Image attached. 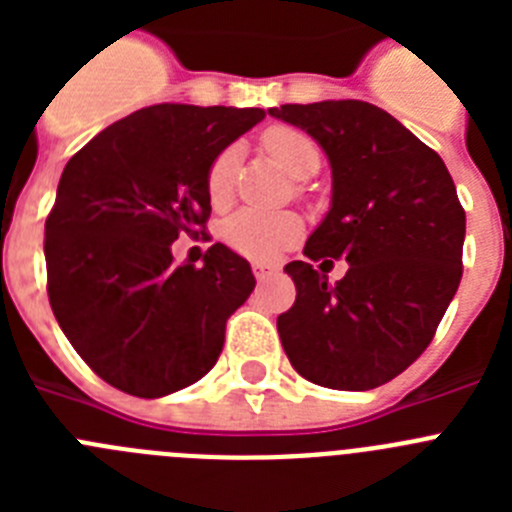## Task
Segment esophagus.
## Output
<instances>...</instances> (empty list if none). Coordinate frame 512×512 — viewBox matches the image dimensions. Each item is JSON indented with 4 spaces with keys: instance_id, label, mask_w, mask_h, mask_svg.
I'll list each match as a JSON object with an SVG mask.
<instances>
[{
    "instance_id": "1",
    "label": "esophagus",
    "mask_w": 512,
    "mask_h": 512,
    "mask_svg": "<svg viewBox=\"0 0 512 512\" xmlns=\"http://www.w3.org/2000/svg\"><path fill=\"white\" fill-rule=\"evenodd\" d=\"M277 266L269 264V261H253V274H256V279L259 282H266V279H271L274 274H277Z\"/></svg>"
}]
</instances>
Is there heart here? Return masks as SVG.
Masks as SVG:
<instances>
[{
    "mask_svg": "<svg viewBox=\"0 0 512 512\" xmlns=\"http://www.w3.org/2000/svg\"><path fill=\"white\" fill-rule=\"evenodd\" d=\"M264 148L269 156L295 179H307L318 171L320 166V148L318 143L307 133L287 125H277L264 133ZM238 148L230 146L217 153V158L210 164L207 171V194L212 202H225L233 187V174L238 166ZM302 223L300 217L292 212H256L243 210L233 215L225 223V241L235 251L246 253V256H274L284 246L297 241Z\"/></svg>",
    "mask_w": 512,
    "mask_h": 512,
    "instance_id": "obj_1",
    "label": "heart"
}]
</instances>
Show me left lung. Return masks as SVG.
<instances>
[{
  "mask_svg": "<svg viewBox=\"0 0 512 512\" xmlns=\"http://www.w3.org/2000/svg\"><path fill=\"white\" fill-rule=\"evenodd\" d=\"M328 156L330 210L305 256L284 266L295 305L277 318L289 364L330 390H374L433 341L461 282L467 215L436 151L390 112L359 99L271 107ZM328 258L349 271L327 282Z\"/></svg>",
  "mask_w": 512,
  "mask_h": 512,
  "instance_id": "obj_1",
  "label": "left lung"
}]
</instances>
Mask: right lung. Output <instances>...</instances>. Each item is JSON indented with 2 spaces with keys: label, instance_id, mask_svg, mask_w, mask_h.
I'll return each mask as SVG.
<instances>
[{
  "label": "right lung",
  "instance_id": "right-lung-1",
  "mask_svg": "<svg viewBox=\"0 0 512 512\" xmlns=\"http://www.w3.org/2000/svg\"><path fill=\"white\" fill-rule=\"evenodd\" d=\"M264 117L153 104L63 169L45 220L48 297L76 354L117 390L153 400L215 366L225 323L256 287L251 264L223 243L200 269L174 264L171 243L207 223L210 164Z\"/></svg>",
  "mask_w": 512,
  "mask_h": 512
}]
</instances>
